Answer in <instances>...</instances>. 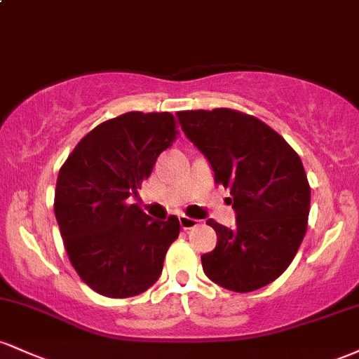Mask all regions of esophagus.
<instances>
[{
  "label": "esophagus",
  "mask_w": 359,
  "mask_h": 359,
  "mask_svg": "<svg viewBox=\"0 0 359 359\" xmlns=\"http://www.w3.org/2000/svg\"><path fill=\"white\" fill-rule=\"evenodd\" d=\"M179 222H180V226H182V229H192V228H196L197 224H199V221L197 219H194V217H187V216H179Z\"/></svg>",
  "instance_id": "34e87169"
}]
</instances>
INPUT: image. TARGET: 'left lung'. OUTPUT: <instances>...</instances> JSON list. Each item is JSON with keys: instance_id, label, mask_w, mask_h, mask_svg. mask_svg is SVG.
I'll list each match as a JSON object with an SVG mask.
<instances>
[{"instance_id": "obj_1", "label": "left lung", "mask_w": 359, "mask_h": 359, "mask_svg": "<svg viewBox=\"0 0 359 359\" xmlns=\"http://www.w3.org/2000/svg\"><path fill=\"white\" fill-rule=\"evenodd\" d=\"M180 128L229 189L236 226L214 219L216 248L201 257L204 273L233 292L277 280L306 236L311 187L295 150L258 118L234 109L180 111Z\"/></svg>"}]
</instances>
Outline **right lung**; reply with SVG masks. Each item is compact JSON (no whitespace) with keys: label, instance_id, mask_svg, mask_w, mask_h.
<instances>
[{"label":"right lung","instance_id":"1","mask_svg":"<svg viewBox=\"0 0 359 359\" xmlns=\"http://www.w3.org/2000/svg\"><path fill=\"white\" fill-rule=\"evenodd\" d=\"M177 133L174 114L131 111L89 131L60 168L53 203L60 236L82 282L97 294L133 297L162 273L179 219H151L131 197Z\"/></svg>","mask_w":359,"mask_h":359}]
</instances>
